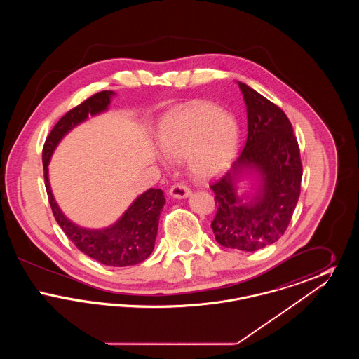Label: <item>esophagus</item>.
Returning <instances> with one entry per match:
<instances>
[{
	"instance_id": "esophagus-1",
	"label": "esophagus",
	"mask_w": 359,
	"mask_h": 359,
	"mask_svg": "<svg viewBox=\"0 0 359 359\" xmlns=\"http://www.w3.org/2000/svg\"><path fill=\"white\" fill-rule=\"evenodd\" d=\"M189 194H191V189L186 184H183V183H176L170 189V195L173 196V198H177V199L187 198Z\"/></svg>"
}]
</instances>
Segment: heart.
<instances>
[{
  "label": "heart",
  "instance_id": "1",
  "mask_svg": "<svg viewBox=\"0 0 359 359\" xmlns=\"http://www.w3.org/2000/svg\"><path fill=\"white\" fill-rule=\"evenodd\" d=\"M238 141L234 116L207 101H192L172 111L158 129L161 152L171 160L187 157L189 172L203 180L231 164Z\"/></svg>",
  "mask_w": 359,
  "mask_h": 359
}]
</instances>
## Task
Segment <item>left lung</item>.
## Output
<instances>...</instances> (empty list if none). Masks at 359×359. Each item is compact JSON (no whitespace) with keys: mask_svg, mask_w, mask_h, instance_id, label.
I'll use <instances>...</instances> for the list:
<instances>
[{"mask_svg":"<svg viewBox=\"0 0 359 359\" xmlns=\"http://www.w3.org/2000/svg\"><path fill=\"white\" fill-rule=\"evenodd\" d=\"M238 86L246 103L248 138L233 168L210 186L217 205L211 229L224 248L256 252L285 233L300 196L303 165L285 113L252 87ZM250 170L260 175V187L252 200L239 198L233 183Z\"/></svg>","mask_w":359,"mask_h":359,"instance_id":"obj_1","label":"left lung"}]
</instances>
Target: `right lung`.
I'll list each match as a JSON object with an SVG mask.
<instances>
[{"label": "right lung", "instance_id": "right-lung-1", "mask_svg": "<svg viewBox=\"0 0 359 359\" xmlns=\"http://www.w3.org/2000/svg\"><path fill=\"white\" fill-rule=\"evenodd\" d=\"M114 95L104 90L87 98L85 102L67 111L47 137L43 148L44 182L53 217L69 241L86 256L109 266H130L142 262L154 252L158 218L165 205L164 192L149 188L141 194L117 222L102 230H90L76 226L65 217L56 205L48 182V164L59 141L78 123L104 111Z\"/></svg>", "mask_w": 359, "mask_h": 359}]
</instances>
